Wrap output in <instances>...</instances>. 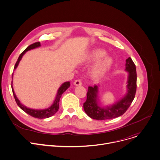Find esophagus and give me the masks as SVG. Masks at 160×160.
<instances>
[{"label": "esophagus", "instance_id": "esophagus-1", "mask_svg": "<svg viewBox=\"0 0 160 160\" xmlns=\"http://www.w3.org/2000/svg\"><path fill=\"white\" fill-rule=\"evenodd\" d=\"M74 85H76V86H81V84H82V82H81V81L80 80V79H76L75 81H74Z\"/></svg>", "mask_w": 160, "mask_h": 160}]
</instances>
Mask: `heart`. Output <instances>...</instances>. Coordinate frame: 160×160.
<instances>
[{
    "label": "heart",
    "mask_w": 160,
    "mask_h": 160,
    "mask_svg": "<svg viewBox=\"0 0 160 160\" xmlns=\"http://www.w3.org/2000/svg\"><path fill=\"white\" fill-rule=\"evenodd\" d=\"M105 54V51L102 49H95L88 53L86 57L88 62L95 61L100 59ZM112 60L109 57H103L100 59L92 68L91 75L94 79H100L103 76L112 65Z\"/></svg>",
    "instance_id": "1"
}]
</instances>
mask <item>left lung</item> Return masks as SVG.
Wrapping results in <instances>:
<instances>
[{
  "label": "left lung",
  "instance_id": "8db88e82",
  "mask_svg": "<svg viewBox=\"0 0 160 160\" xmlns=\"http://www.w3.org/2000/svg\"><path fill=\"white\" fill-rule=\"evenodd\" d=\"M125 70L129 72L127 84V93L121 100L107 108H101L98 104V86L88 87L87 98L83 103L86 114L97 120L109 119L119 117L125 113L133 102L137 90V72L135 65L130 57L126 60Z\"/></svg>",
  "mask_w": 160,
  "mask_h": 160
}]
</instances>
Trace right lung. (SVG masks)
Here are the masks:
<instances>
[{
	"label": "right lung",
	"mask_w": 160,
	"mask_h": 160,
	"mask_svg": "<svg viewBox=\"0 0 160 160\" xmlns=\"http://www.w3.org/2000/svg\"><path fill=\"white\" fill-rule=\"evenodd\" d=\"M41 46V44L39 42H35L32 44H30V46H28L22 53L20 54V57H18V60L15 64V66L14 67V69H16V68L18 67V65L19 64V62L21 60L23 55L25 54V53L28 51V50H30V49H34L35 48H38ZM13 74V73H12ZM12 82H11V88H12V93H13V95H14V99H15V101L17 103V105L19 106L20 108L21 109H22L24 112H25L26 113H27L28 114H29L30 116L33 117V118H39V119H44V118H49L51 116H52V115H54L58 110L59 109V102H60V99L62 95V94L68 89V88H69L70 84V82L68 81V82H64L58 89V93H57V97H56V98L54 101V102H53V103L52 104V105L51 106V107H49V108L48 109H42V110H38V109H30V108H27V107H25V105H22L20 100L17 98L15 93H14V90H13V88H12Z\"/></svg>",
	"instance_id": "add662e5"
}]
</instances>
